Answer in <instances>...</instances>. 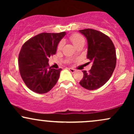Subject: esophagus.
Masks as SVG:
<instances>
[{"mask_svg": "<svg viewBox=\"0 0 134 134\" xmlns=\"http://www.w3.org/2000/svg\"><path fill=\"white\" fill-rule=\"evenodd\" d=\"M69 70H70V72H71L72 73H74V72L76 71V70H75V69H72V68H69Z\"/></svg>", "mask_w": 134, "mask_h": 134, "instance_id": "1", "label": "esophagus"}]
</instances>
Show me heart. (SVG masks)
I'll list each match as a JSON object with an SVG mask.
<instances>
[{
  "label": "heart",
  "mask_w": 134,
  "mask_h": 134,
  "mask_svg": "<svg viewBox=\"0 0 134 134\" xmlns=\"http://www.w3.org/2000/svg\"><path fill=\"white\" fill-rule=\"evenodd\" d=\"M70 40L72 41V43L76 47L79 45H81V44H84V43H85L84 38L79 33H74L70 35ZM63 46H64V41H61L58 44L57 50H60L62 48Z\"/></svg>",
  "instance_id": "heart-1"
}]
</instances>
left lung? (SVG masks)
Returning a JSON list of instances; mask_svg holds the SVG:
<instances>
[{"label":"left lung","mask_w":134,"mask_h":134,"mask_svg":"<svg viewBox=\"0 0 134 134\" xmlns=\"http://www.w3.org/2000/svg\"><path fill=\"white\" fill-rule=\"evenodd\" d=\"M87 41V58L92 63L88 72L83 70L84 76L80 85L88 90H94L104 85L111 77L116 62L115 48L107 35L93 29L79 30Z\"/></svg>","instance_id":"left-lung-1"}]
</instances>
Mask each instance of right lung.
I'll return each mask as SVG.
<instances>
[{
    "label": "right lung",
    "mask_w": 134,
    "mask_h": 134,
    "mask_svg": "<svg viewBox=\"0 0 134 134\" xmlns=\"http://www.w3.org/2000/svg\"><path fill=\"white\" fill-rule=\"evenodd\" d=\"M65 32L40 33L24 43L19 54L20 74L26 86L36 93L48 92L57 82L62 69L49 67L48 58L56 53Z\"/></svg>",
    "instance_id": "add662e5"
}]
</instances>
